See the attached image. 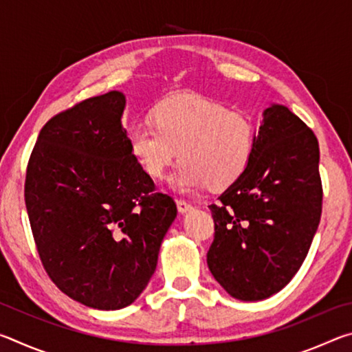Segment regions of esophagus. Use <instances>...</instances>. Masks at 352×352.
<instances>
[{"label":"esophagus","instance_id":"34e87169","mask_svg":"<svg viewBox=\"0 0 352 352\" xmlns=\"http://www.w3.org/2000/svg\"><path fill=\"white\" fill-rule=\"evenodd\" d=\"M177 208H178V211H180V212H186L189 210H192V205H190L189 201H186V200L178 199L177 200Z\"/></svg>","mask_w":352,"mask_h":352}]
</instances>
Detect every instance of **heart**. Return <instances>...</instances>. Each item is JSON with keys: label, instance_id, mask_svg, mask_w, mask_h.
<instances>
[{"label": "heart", "instance_id": "obj_1", "mask_svg": "<svg viewBox=\"0 0 352 352\" xmlns=\"http://www.w3.org/2000/svg\"><path fill=\"white\" fill-rule=\"evenodd\" d=\"M153 119L129 132L130 152L152 178H163L182 155L178 189H220L242 177L252 162L258 127L247 111L182 94L155 107Z\"/></svg>", "mask_w": 352, "mask_h": 352}]
</instances>
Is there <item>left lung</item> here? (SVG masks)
I'll use <instances>...</instances> for the list:
<instances>
[{
  "instance_id": "1",
  "label": "left lung",
  "mask_w": 352,
  "mask_h": 352,
  "mask_svg": "<svg viewBox=\"0 0 352 352\" xmlns=\"http://www.w3.org/2000/svg\"><path fill=\"white\" fill-rule=\"evenodd\" d=\"M318 163L312 130L287 107L265 109L247 170L210 205L208 267L231 296L264 300L300 270L321 217Z\"/></svg>"
}]
</instances>
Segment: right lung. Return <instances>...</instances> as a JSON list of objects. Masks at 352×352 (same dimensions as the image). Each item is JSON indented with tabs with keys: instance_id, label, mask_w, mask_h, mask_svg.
Here are the masks:
<instances>
[{
	"instance_id": "right-lung-1",
	"label": "right lung",
	"mask_w": 352,
	"mask_h": 352,
	"mask_svg": "<svg viewBox=\"0 0 352 352\" xmlns=\"http://www.w3.org/2000/svg\"><path fill=\"white\" fill-rule=\"evenodd\" d=\"M110 91L57 113L29 158L25 201L35 247L63 294L100 311L141 295L157 269L177 205L130 152Z\"/></svg>"
}]
</instances>
